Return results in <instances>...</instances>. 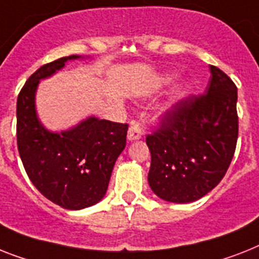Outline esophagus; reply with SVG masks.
<instances>
[{
  "instance_id": "esophagus-1",
  "label": "esophagus",
  "mask_w": 259,
  "mask_h": 259,
  "mask_svg": "<svg viewBox=\"0 0 259 259\" xmlns=\"http://www.w3.org/2000/svg\"><path fill=\"white\" fill-rule=\"evenodd\" d=\"M144 135V128L143 125L139 123V121H132L131 125H130V130H128V139L130 140H138Z\"/></svg>"
}]
</instances>
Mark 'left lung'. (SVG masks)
Segmentation results:
<instances>
[{
    "label": "left lung",
    "instance_id": "left-lung-1",
    "mask_svg": "<svg viewBox=\"0 0 259 259\" xmlns=\"http://www.w3.org/2000/svg\"><path fill=\"white\" fill-rule=\"evenodd\" d=\"M210 72L206 91L172 104L145 138L149 187L165 201L192 202L209 193L236 152L237 86L219 67Z\"/></svg>",
    "mask_w": 259,
    "mask_h": 259
}]
</instances>
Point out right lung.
<instances>
[{"instance_id":"add662e5","label":"right lung","mask_w":259,"mask_h":259,"mask_svg":"<svg viewBox=\"0 0 259 259\" xmlns=\"http://www.w3.org/2000/svg\"><path fill=\"white\" fill-rule=\"evenodd\" d=\"M76 58L70 55L40 66L17 99V145L23 168L45 197L71 210L91 206L103 198L128 131L127 123L96 117L61 134H51L39 124L34 107L39 79Z\"/></svg>"}]
</instances>
